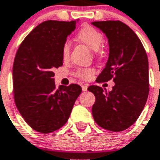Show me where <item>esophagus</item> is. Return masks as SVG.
<instances>
[{"label":"esophagus","mask_w":160,"mask_h":160,"mask_svg":"<svg viewBox=\"0 0 160 160\" xmlns=\"http://www.w3.org/2000/svg\"><path fill=\"white\" fill-rule=\"evenodd\" d=\"M87 88H88V85H84V86H82V91L83 92H86Z\"/></svg>","instance_id":"esophagus-1"}]
</instances>
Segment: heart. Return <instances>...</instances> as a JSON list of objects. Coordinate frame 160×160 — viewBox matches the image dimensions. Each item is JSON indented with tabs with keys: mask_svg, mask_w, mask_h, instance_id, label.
<instances>
[{
	"mask_svg": "<svg viewBox=\"0 0 160 160\" xmlns=\"http://www.w3.org/2000/svg\"><path fill=\"white\" fill-rule=\"evenodd\" d=\"M77 39L86 45L92 51H98L104 41L103 35L100 31H98V29L91 26H85L84 28L80 29L77 34ZM61 52H62V58L64 60L68 59L69 57V52H70L69 41H66L63 42ZM94 73H95V70L93 68H79L76 71L75 74L81 79L89 80L92 78Z\"/></svg>",
	"mask_w": 160,
	"mask_h": 160,
	"instance_id": "b5f03b06",
	"label": "heart"
}]
</instances>
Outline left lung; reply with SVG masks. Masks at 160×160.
Here are the masks:
<instances>
[{
    "mask_svg": "<svg viewBox=\"0 0 160 160\" xmlns=\"http://www.w3.org/2000/svg\"><path fill=\"white\" fill-rule=\"evenodd\" d=\"M92 24L105 34L109 47L107 63L97 82L112 78L114 82L109 92L98 86L88 87L96 98L92 115L102 128L125 131L140 116L148 97L146 51L135 32L120 21H96Z\"/></svg>",
    "mask_w": 160,
    "mask_h": 160,
    "instance_id": "1",
    "label": "left lung"
}]
</instances>
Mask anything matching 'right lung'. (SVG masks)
I'll use <instances>...</instances> for the list:
<instances>
[{"label": "right lung", "instance_id": "1", "mask_svg": "<svg viewBox=\"0 0 160 160\" xmlns=\"http://www.w3.org/2000/svg\"><path fill=\"white\" fill-rule=\"evenodd\" d=\"M78 21L40 23L16 53L12 68L15 103L26 123L38 132L50 133L64 125L82 91L76 84L57 89L53 79V69L62 65V44Z\"/></svg>", "mask_w": 160, "mask_h": 160}]
</instances>
